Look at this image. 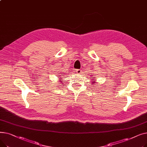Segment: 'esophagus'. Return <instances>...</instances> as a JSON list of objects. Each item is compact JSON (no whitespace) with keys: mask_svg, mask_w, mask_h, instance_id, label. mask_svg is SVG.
Instances as JSON below:
<instances>
[{"mask_svg":"<svg viewBox=\"0 0 147 147\" xmlns=\"http://www.w3.org/2000/svg\"><path fill=\"white\" fill-rule=\"evenodd\" d=\"M76 73H78V74H81L82 73V69H77L76 70Z\"/></svg>","mask_w":147,"mask_h":147,"instance_id":"esophagus-1","label":"esophagus"}]
</instances>
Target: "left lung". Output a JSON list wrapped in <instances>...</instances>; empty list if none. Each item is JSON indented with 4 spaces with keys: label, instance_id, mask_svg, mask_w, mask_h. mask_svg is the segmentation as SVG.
Returning <instances> with one entry per match:
<instances>
[{
    "label": "left lung",
    "instance_id": "left-lung-1",
    "mask_svg": "<svg viewBox=\"0 0 147 147\" xmlns=\"http://www.w3.org/2000/svg\"><path fill=\"white\" fill-rule=\"evenodd\" d=\"M91 79H92V78H91ZM93 83H95V82H93Z\"/></svg>",
    "mask_w": 147,
    "mask_h": 147
}]
</instances>
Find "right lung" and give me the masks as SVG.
<instances>
[{
	"label": "right lung",
	"mask_w": 147,
	"mask_h": 147,
	"mask_svg": "<svg viewBox=\"0 0 147 147\" xmlns=\"http://www.w3.org/2000/svg\"><path fill=\"white\" fill-rule=\"evenodd\" d=\"M60 79H61V78H60ZM61 82L62 83V82H62V81H61Z\"/></svg>",
	"instance_id": "obj_1"
}]
</instances>
